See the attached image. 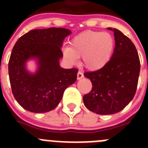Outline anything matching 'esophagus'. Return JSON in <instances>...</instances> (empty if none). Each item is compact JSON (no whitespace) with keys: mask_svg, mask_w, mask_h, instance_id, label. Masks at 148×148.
Masks as SVG:
<instances>
[{"mask_svg":"<svg viewBox=\"0 0 148 148\" xmlns=\"http://www.w3.org/2000/svg\"><path fill=\"white\" fill-rule=\"evenodd\" d=\"M84 77V74L82 71H78V73H77V78L78 79H81Z\"/></svg>","mask_w":148,"mask_h":148,"instance_id":"obj_1","label":"esophagus"}]
</instances>
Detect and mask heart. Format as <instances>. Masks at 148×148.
Returning <instances> with one entry per match:
<instances>
[{"label":"heart","mask_w":148,"mask_h":148,"mask_svg":"<svg viewBox=\"0 0 148 148\" xmlns=\"http://www.w3.org/2000/svg\"><path fill=\"white\" fill-rule=\"evenodd\" d=\"M114 44V39L110 33L86 31L73 39L70 47L64 50V57L72 63L82 57L86 68L97 70L108 62Z\"/></svg>","instance_id":"b5f03b06"}]
</instances>
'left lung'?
Masks as SVG:
<instances>
[{
  "label": "left lung",
  "instance_id": "8db88e82",
  "mask_svg": "<svg viewBox=\"0 0 148 148\" xmlns=\"http://www.w3.org/2000/svg\"><path fill=\"white\" fill-rule=\"evenodd\" d=\"M116 47L112 58L103 67L84 75L92 82V90L84 95V104L93 113L108 115L119 113L136 94L140 72V61L135 45L117 29Z\"/></svg>",
  "mask_w": 148,
  "mask_h": 148
}]
</instances>
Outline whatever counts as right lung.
<instances>
[{"label": "right lung", "mask_w": 148, "mask_h": 148, "mask_svg": "<svg viewBox=\"0 0 148 148\" xmlns=\"http://www.w3.org/2000/svg\"><path fill=\"white\" fill-rule=\"evenodd\" d=\"M71 31L64 28L30 30L13 47L9 61L12 92L18 103L33 113H47L58 105L66 87L76 81L77 68L64 69L61 47ZM39 60V70L32 75L26 71L25 61Z\"/></svg>", "instance_id": "1"}]
</instances>
